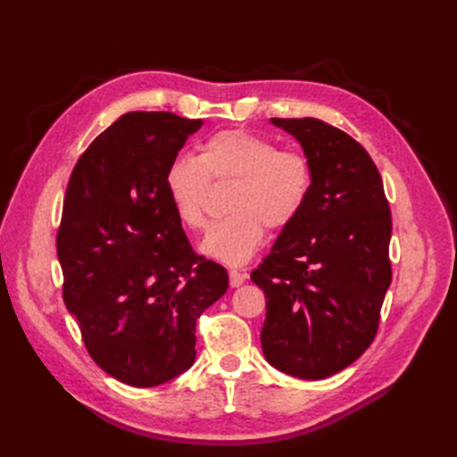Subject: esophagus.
Wrapping results in <instances>:
<instances>
[{
  "label": "esophagus",
  "mask_w": 457,
  "mask_h": 457,
  "mask_svg": "<svg viewBox=\"0 0 457 457\" xmlns=\"http://www.w3.org/2000/svg\"><path fill=\"white\" fill-rule=\"evenodd\" d=\"M228 278H230V286L232 287H240L245 278H247V272H242V270H230L228 272Z\"/></svg>",
  "instance_id": "esophagus-1"
}]
</instances>
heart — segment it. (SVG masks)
Wrapping results in <instances>:
<instances>
[{
    "instance_id": "b5f03b06",
    "label": "heart",
    "mask_w": 457,
    "mask_h": 457,
    "mask_svg": "<svg viewBox=\"0 0 457 457\" xmlns=\"http://www.w3.org/2000/svg\"><path fill=\"white\" fill-rule=\"evenodd\" d=\"M210 179L234 181L227 215L200 244V253L228 267L250 261L269 228H286L307 205L312 168L297 150H278L274 141L250 131H220L198 156L175 158L165 171V195L177 219L190 228L205 227L204 198Z\"/></svg>"
}]
</instances>
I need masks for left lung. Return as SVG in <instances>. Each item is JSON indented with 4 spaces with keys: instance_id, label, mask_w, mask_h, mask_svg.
I'll return each mask as SVG.
<instances>
[{
    "instance_id": "8db88e82",
    "label": "left lung",
    "mask_w": 457,
    "mask_h": 457,
    "mask_svg": "<svg viewBox=\"0 0 457 457\" xmlns=\"http://www.w3.org/2000/svg\"><path fill=\"white\" fill-rule=\"evenodd\" d=\"M294 135L312 168L299 217L252 272L265 292L267 362L299 379L353 364L376 337L391 286V210L362 145L316 118H270Z\"/></svg>"
}]
</instances>
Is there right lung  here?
<instances>
[{"instance_id": "right-lung-1", "label": "right lung", "mask_w": 457, "mask_h": 457, "mask_svg": "<svg viewBox=\"0 0 457 457\" xmlns=\"http://www.w3.org/2000/svg\"><path fill=\"white\" fill-rule=\"evenodd\" d=\"M202 120L129 112L81 154L68 181L57 255L64 305L93 361L156 386L196 358V320L227 270L198 257L165 195V171Z\"/></svg>"}]
</instances>
